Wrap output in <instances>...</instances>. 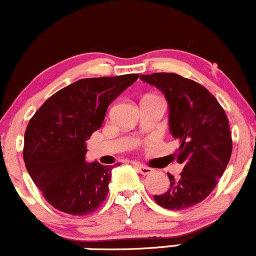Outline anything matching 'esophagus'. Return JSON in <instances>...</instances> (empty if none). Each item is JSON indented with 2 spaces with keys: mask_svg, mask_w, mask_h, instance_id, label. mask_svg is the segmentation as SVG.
Instances as JSON below:
<instances>
[{
  "mask_svg": "<svg viewBox=\"0 0 256 256\" xmlns=\"http://www.w3.org/2000/svg\"><path fill=\"white\" fill-rule=\"evenodd\" d=\"M136 170L139 171L141 175H150V174L153 172V169H151V168L144 166V165H141V164L136 165Z\"/></svg>",
  "mask_w": 256,
  "mask_h": 256,
  "instance_id": "1",
  "label": "esophagus"
}]
</instances>
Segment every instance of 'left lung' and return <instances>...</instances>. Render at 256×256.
I'll return each instance as SVG.
<instances>
[{"label":"left lung","instance_id":"8db88e82","mask_svg":"<svg viewBox=\"0 0 256 256\" xmlns=\"http://www.w3.org/2000/svg\"><path fill=\"white\" fill-rule=\"evenodd\" d=\"M169 103V126L180 142L174 153L183 165L180 177L168 172L170 188L154 201L168 210H184L205 200L217 186L232 152L229 120L206 87L175 73L141 75Z\"/></svg>","mask_w":256,"mask_h":256}]
</instances>
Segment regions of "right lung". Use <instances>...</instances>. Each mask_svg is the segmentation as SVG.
I'll return each instance as SVG.
<instances>
[{"label": "right lung", "instance_id": "1", "mask_svg": "<svg viewBox=\"0 0 256 256\" xmlns=\"http://www.w3.org/2000/svg\"><path fill=\"white\" fill-rule=\"evenodd\" d=\"M138 78L126 74L78 80L46 99L30 120L24 162L54 208L85 216L104 202L114 166L85 163L86 140L100 128L111 102Z\"/></svg>", "mask_w": 256, "mask_h": 256}]
</instances>
